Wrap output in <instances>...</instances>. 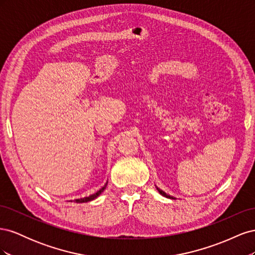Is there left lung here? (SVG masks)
Wrapping results in <instances>:
<instances>
[{
    "mask_svg": "<svg viewBox=\"0 0 255 255\" xmlns=\"http://www.w3.org/2000/svg\"><path fill=\"white\" fill-rule=\"evenodd\" d=\"M155 187H156V189L158 190V192H159V194H160L161 196H164V197H166V198H168V199H174L172 196H169V195H167L165 191H163L161 189H159L157 186H155Z\"/></svg>",
    "mask_w": 255,
    "mask_h": 255,
    "instance_id": "left-lung-1",
    "label": "left lung"
}]
</instances>
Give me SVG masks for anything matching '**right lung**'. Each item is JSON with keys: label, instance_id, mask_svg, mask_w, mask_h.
<instances>
[{"label": "right lung", "instance_id": "right-lung-1", "mask_svg": "<svg viewBox=\"0 0 255 255\" xmlns=\"http://www.w3.org/2000/svg\"><path fill=\"white\" fill-rule=\"evenodd\" d=\"M106 185H107V182L105 183V185H104V186H103L102 188H100L97 192H95V194H92V195H90V196H88V197H84V198H80V199H75V200H74V202H76V203H84V202H89V201H92V200L97 199L100 195L102 194L103 190L106 188Z\"/></svg>", "mask_w": 255, "mask_h": 255}]
</instances>
